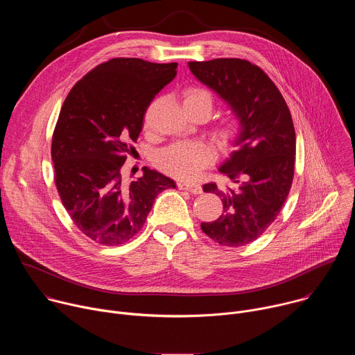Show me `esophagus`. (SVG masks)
<instances>
[{
	"instance_id": "1",
	"label": "esophagus",
	"mask_w": 355,
	"mask_h": 355,
	"mask_svg": "<svg viewBox=\"0 0 355 355\" xmlns=\"http://www.w3.org/2000/svg\"><path fill=\"white\" fill-rule=\"evenodd\" d=\"M178 188L189 191L191 193H195V195L202 192V187L199 184H193V182H178Z\"/></svg>"
}]
</instances>
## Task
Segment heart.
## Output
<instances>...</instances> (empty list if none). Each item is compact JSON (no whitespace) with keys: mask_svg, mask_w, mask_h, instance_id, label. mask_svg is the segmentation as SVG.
I'll use <instances>...</instances> for the list:
<instances>
[{"mask_svg":"<svg viewBox=\"0 0 355 355\" xmlns=\"http://www.w3.org/2000/svg\"><path fill=\"white\" fill-rule=\"evenodd\" d=\"M185 108H205L208 114L212 110V94L196 85H191L184 91ZM240 130V123L236 118H227L215 128V136L220 143H227L236 137ZM214 160V150L204 141H177L164 150L156 157L157 166L181 180H192L200 174Z\"/></svg>","mask_w":355,"mask_h":355,"instance_id":"1","label":"heart"}]
</instances>
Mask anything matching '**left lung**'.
Returning a JSON list of instances; mask_svg holds the SVG:
<instances>
[{
  "instance_id": "obj_1",
  "label": "left lung",
  "mask_w": 355,
  "mask_h": 355,
  "mask_svg": "<svg viewBox=\"0 0 355 355\" xmlns=\"http://www.w3.org/2000/svg\"><path fill=\"white\" fill-rule=\"evenodd\" d=\"M191 73L215 91L232 110L240 130L234 150L219 166L232 187L205 184L216 193L223 214L200 229L222 245L254 241L278 216L295 168V129L277 85L257 66L241 59L189 62Z\"/></svg>"
}]
</instances>
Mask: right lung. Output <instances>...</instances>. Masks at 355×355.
<instances>
[{
	"label": "right lung",
	"instance_id": "obj_1",
	"mask_svg": "<svg viewBox=\"0 0 355 355\" xmlns=\"http://www.w3.org/2000/svg\"><path fill=\"white\" fill-rule=\"evenodd\" d=\"M177 67L112 59L81 78L64 101L52 140L55 181L74 225L95 243L130 240L156 196L175 188L171 178L147 167L140 178L125 184L121 170L147 107L174 80Z\"/></svg>",
	"mask_w": 355,
	"mask_h": 355
}]
</instances>
